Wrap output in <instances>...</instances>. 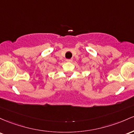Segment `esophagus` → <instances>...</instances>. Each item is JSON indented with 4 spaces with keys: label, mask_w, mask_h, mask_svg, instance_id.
I'll use <instances>...</instances> for the list:
<instances>
[{
    "label": "esophagus",
    "mask_w": 134,
    "mask_h": 134,
    "mask_svg": "<svg viewBox=\"0 0 134 134\" xmlns=\"http://www.w3.org/2000/svg\"><path fill=\"white\" fill-rule=\"evenodd\" d=\"M66 61H67V62H71L72 59H66Z\"/></svg>",
    "instance_id": "1"
}]
</instances>
